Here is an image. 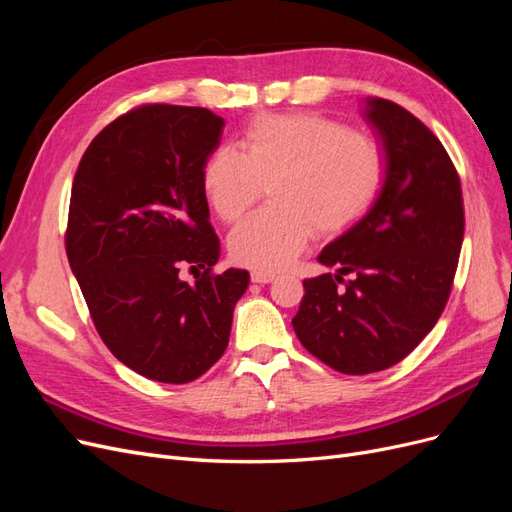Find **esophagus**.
I'll use <instances>...</instances> for the list:
<instances>
[{
	"instance_id": "esophagus-1",
	"label": "esophagus",
	"mask_w": 512,
	"mask_h": 512,
	"mask_svg": "<svg viewBox=\"0 0 512 512\" xmlns=\"http://www.w3.org/2000/svg\"><path fill=\"white\" fill-rule=\"evenodd\" d=\"M273 280H275L273 271H265V269H254L252 271V282H256V284H269Z\"/></svg>"
}]
</instances>
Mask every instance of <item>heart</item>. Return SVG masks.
<instances>
[{"label": "heart", "mask_w": 512, "mask_h": 512, "mask_svg": "<svg viewBox=\"0 0 512 512\" xmlns=\"http://www.w3.org/2000/svg\"><path fill=\"white\" fill-rule=\"evenodd\" d=\"M241 151L218 147L203 166L215 215L239 222L273 188V207L239 224L230 256L252 269H282L312 232L333 237L371 207L384 179L374 136L314 113L262 115L245 128Z\"/></svg>", "instance_id": "obj_1"}]
</instances>
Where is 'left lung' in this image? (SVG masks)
I'll use <instances>...</instances> for the list:
<instances>
[{"label": "left lung", "mask_w": 512, "mask_h": 512, "mask_svg": "<svg viewBox=\"0 0 512 512\" xmlns=\"http://www.w3.org/2000/svg\"><path fill=\"white\" fill-rule=\"evenodd\" d=\"M365 117L386 153L382 192L320 252V265L337 275L303 280L292 318L303 348L348 376L393 367L436 327L466 230L461 181L438 136L391 100L369 98Z\"/></svg>", "instance_id": "8db88e82"}]
</instances>
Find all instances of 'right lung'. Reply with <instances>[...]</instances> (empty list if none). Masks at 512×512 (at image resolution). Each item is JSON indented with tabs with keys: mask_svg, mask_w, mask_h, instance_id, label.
I'll list each match as a JSON object with an SVG mask.
<instances>
[{
	"mask_svg": "<svg viewBox=\"0 0 512 512\" xmlns=\"http://www.w3.org/2000/svg\"><path fill=\"white\" fill-rule=\"evenodd\" d=\"M222 128L209 108L141 104L89 143L74 175L70 269L106 348L156 382H192L220 359L250 284L243 269L213 271L203 166Z\"/></svg>",
	"mask_w": 512,
	"mask_h": 512,
	"instance_id": "right-lung-1",
	"label": "right lung"
}]
</instances>
